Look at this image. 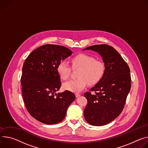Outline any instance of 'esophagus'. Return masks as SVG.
Here are the masks:
<instances>
[{
	"label": "esophagus",
	"instance_id": "34e87169",
	"mask_svg": "<svg viewBox=\"0 0 148 148\" xmlns=\"http://www.w3.org/2000/svg\"><path fill=\"white\" fill-rule=\"evenodd\" d=\"M75 96H76V97H79V96H80V93H75Z\"/></svg>",
	"mask_w": 148,
	"mask_h": 148
}]
</instances>
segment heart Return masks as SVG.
<instances>
[{
    "instance_id": "1",
    "label": "heart",
    "mask_w": 148,
    "mask_h": 148,
    "mask_svg": "<svg viewBox=\"0 0 148 148\" xmlns=\"http://www.w3.org/2000/svg\"><path fill=\"white\" fill-rule=\"evenodd\" d=\"M72 68L79 69L77 79L65 82L63 87L65 90L77 92L82 90L88 84L94 85L103 77L105 67L104 63L96 60L93 56L86 54H79L71 60ZM57 72L63 80H67L71 75L70 66L64 60L60 61L57 65Z\"/></svg>"
}]
</instances>
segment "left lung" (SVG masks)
Returning <instances> with one entry per match:
<instances>
[{"instance_id":"8db88e82","label":"left lung","mask_w":148,"mask_h":148,"mask_svg":"<svg viewBox=\"0 0 148 148\" xmlns=\"http://www.w3.org/2000/svg\"><path fill=\"white\" fill-rule=\"evenodd\" d=\"M84 50L98 52L105 63L103 77L90 92L84 94L88 101L84 109L85 119L92 125L103 126L116 119L123 109L131 87L130 69L111 46L95 45Z\"/></svg>"}]
</instances>
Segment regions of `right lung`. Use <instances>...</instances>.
Wrapping results in <instances>:
<instances>
[{
  "label": "right lung",
  "instance_id": "right-lung-1",
  "mask_svg": "<svg viewBox=\"0 0 148 148\" xmlns=\"http://www.w3.org/2000/svg\"><path fill=\"white\" fill-rule=\"evenodd\" d=\"M72 53L63 46L45 45L30 53L23 63L21 84L24 103L30 115L43 123L63 121L75 99L69 90L55 93L61 86L57 65Z\"/></svg>",
  "mask_w": 148,
  "mask_h": 148
}]
</instances>
